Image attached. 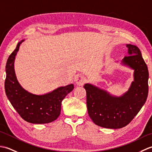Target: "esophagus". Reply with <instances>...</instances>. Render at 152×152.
Instances as JSON below:
<instances>
[{"instance_id":"obj_1","label":"esophagus","mask_w":152,"mask_h":152,"mask_svg":"<svg viewBox=\"0 0 152 152\" xmlns=\"http://www.w3.org/2000/svg\"><path fill=\"white\" fill-rule=\"evenodd\" d=\"M76 83L79 86H82L84 84V83L86 82V78L85 77L82 76V75H78L77 76L76 79Z\"/></svg>"}]
</instances>
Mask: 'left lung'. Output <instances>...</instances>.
I'll use <instances>...</instances> for the list:
<instances>
[{
	"label": "left lung",
	"mask_w": 152,
	"mask_h": 152,
	"mask_svg": "<svg viewBox=\"0 0 152 152\" xmlns=\"http://www.w3.org/2000/svg\"><path fill=\"white\" fill-rule=\"evenodd\" d=\"M126 46L129 56L125 57L122 63L134 70V80L127 93L116 97L89 83L83 86L88 114L100 127L114 129L125 127L140 110L148 97V66L139 48L131 44Z\"/></svg>",
	"instance_id": "obj_1"
}]
</instances>
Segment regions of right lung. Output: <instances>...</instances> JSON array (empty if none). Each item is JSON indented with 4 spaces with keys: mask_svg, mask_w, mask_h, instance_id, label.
Segmentation results:
<instances>
[{
    "mask_svg": "<svg viewBox=\"0 0 152 152\" xmlns=\"http://www.w3.org/2000/svg\"><path fill=\"white\" fill-rule=\"evenodd\" d=\"M10 55L6 65L4 88L6 96L19 115L28 123L44 124L52 122L59 117L61 102L72 91L74 85L70 84L54 90L44 95H36L23 89L16 78L14 71V60L19 46Z\"/></svg>",
    "mask_w": 152,
    "mask_h": 152,
    "instance_id": "1",
    "label": "right lung"
}]
</instances>
